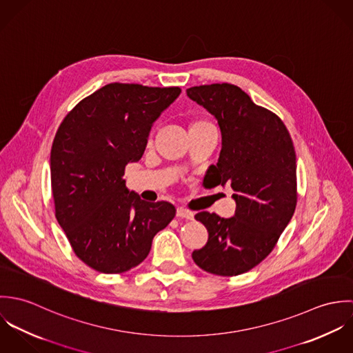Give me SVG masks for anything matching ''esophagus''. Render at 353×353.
Instances as JSON below:
<instances>
[{
    "mask_svg": "<svg viewBox=\"0 0 353 353\" xmlns=\"http://www.w3.org/2000/svg\"><path fill=\"white\" fill-rule=\"evenodd\" d=\"M176 216L182 217V219H188V220H192L194 217L193 212H190V210H188L185 208H178L176 209Z\"/></svg>",
    "mask_w": 353,
    "mask_h": 353,
    "instance_id": "34e87169",
    "label": "esophagus"
}]
</instances>
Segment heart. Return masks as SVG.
Returning <instances> with one entry per match:
<instances>
[{
    "mask_svg": "<svg viewBox=\"0 0 353 353\" xmlns=\"http://www.w3.org/2000/svg\"><path fill=\"white\" fill-rule=\"evenodd\" d=\"M201 123H208V122H205V121H196V122H193V123L190 125V128H192V126H196V125H201Z\"/></svg>",
    "mask_w": 353,
    "mask_h": 353,
    "instance_id": "b5f03b06",
    "label": "heart"
}]
</instances>
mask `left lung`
<instances>
[{
  "label": "left lung",
  "instance_id": "obj_1",
  "mask_svg": "<svg viewBox=\"0 0 353 353\" xmlns=\"http://www.w3.org/2000/svg\"><path fill=\"white\" fill-rule=\"evenodd\" d=\"M186 94L217 119L221 132L217 164L205 175L208 185H230L236 203L230 219L209 212L196 214L209 236L192 256L208 273L238 276L270 254L294 216L298 201L294 143L276 114L256 105L234 84L192 87Z\"/></svg>",
  "mask_w": 353,
  "mask_h": 353
}]
</instances>
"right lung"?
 Here are the masks:
<instances>
[{
  "instance_id": "1",
  "label": "right lung",
  "mask_w": 353,
  "mask_h": 353,
  "mask_svg": "<svg viewBox=\"0 0 353 353\" xmlns=\"http://www.w3.org/2000/svg\"><path fill=\"white\" fill-rule=\"evenodd\" d=\"M181 88L111 83L62 121L50 153L55 217L74 254L101 273H123L150 254L153 236L175 216L170 202L129 192L128 163L145 151L153 122Z\"/></svg>"
}]
</instances>
